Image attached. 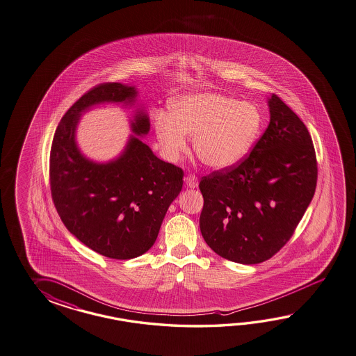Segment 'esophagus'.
<instances>
[{
	"label": "esophagus",
	"mask_w": 356,
	"mask_h": 356,
	"mask_svg": "<svg viewBox=\"0 0 356 356\" xmlns=\"http://www.w3.org/2000/svg\"><path fill=\"white\" fill-rule=\"evenodd\" d=\"M185 182H186V185H188L191 189H195V188L198 186V179H197L195 175H188V176L185 177Z\"/></svg>",
	"instance_id": "1"
}]
</instances>
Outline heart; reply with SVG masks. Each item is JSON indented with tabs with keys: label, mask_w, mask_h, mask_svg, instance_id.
Returning <instances> with one entry per match:
<instances>
[{
	"label": "heart",
	"mask_w": 356,
	"mask_h": 356,
	"mask_svg": "<svg viewBox=\"0 0 356 356\" xmlns=\"http://www.w3.org/2000/svg\"><path fill=\"white\" fill-rule=\"evenodd\" d=\"M262 123L257 105L216 92H197L175 99L170 115H156L154 130L167 161L176 162L186 152L188 135L194 136V152L204 165L225 170L250 154Z\"/></svg>",
	"instance_id": "obj_1"
}]
</instances>
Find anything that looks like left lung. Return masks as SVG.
<instances>
[{
  "mask_svg": "<svg viewBox=\"0 0 356 356\" xmlns=\"http://www.w3.org/2000/svg\"><path fill=\"white\" fill-rule=\"evenodd\" d=\"M268 105L269 126L250 156L200 182V233L218 256L244 265L269 260L291 239L318 179L304 122L274 94Z\"/></svg>",
  "mask_w": 356,
  "mask_h": 356,
  "instance_id": "left-lung-1",
  "label": "left lung"
}]
</instances>
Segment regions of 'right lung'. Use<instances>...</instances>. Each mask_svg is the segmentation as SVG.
<instances>
[{"label":"right lung","instance_id":"add662e5","mask_svg":"<svg viewBox=\"0 0 356 356\" xmlns=\"http://www.w3.org/2000/svg\"><path fill=\"white\" fill-rule=\"evenodd\" d=\"M135 86L108 82L81 96L63 115L50 152V186L63 224L92 251L114 260H130L156 242L170 204L180 194L184 171L154 156L138 136L150 130L139 108L121 156L97 163L83 156L76 141L82 113L104 103L132 105Z\"/></svg>","mask_w":356,"mask_h":356}]
</instances>
